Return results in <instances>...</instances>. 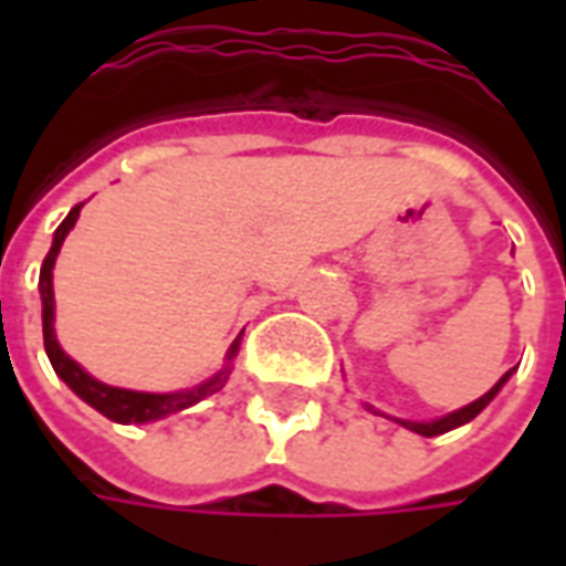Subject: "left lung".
<instances>
[{"label": "left lung", "instance_id": "1", "mask_svg": "<svg viewBox=\"0 0 566 566\" xmlns=\"http://www.w3.org/2000/svg\"><path fill=\"white\" fill-rule=\"evenodd\" d=\"M510 376H512V369L506 373V376H503V379L497 381V385H494V388H491V391L485 394V397H479L475 403L463 406V409L451 412V416L437 418V421H427V424H418V421H397V424L409 427V430H416V433H421V437H439V433H446V430H454V427H461V424H467V421H473V418L479 416V412H482V409H485L491 400H494V394L503 388V381L510 379Z\"/></svg>", "mask_w": 566, "mask_h": 566}]
</instances>
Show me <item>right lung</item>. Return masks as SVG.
I'll return each instance as SVG.
<instances>
[{
	"mask_svg": "<svg viewBox=\"0 0 566 566\" xmlns=\"http://www.w3.org/2000/svg\"><path fill=\"white\" fill-rule=\"evenodd\" d=\"M78 211L81 202L75 209L69 211L66 221L56 227L54 233V245L48 251V258L42 263V275H39V291H42V333H44V352L51 357V367L60 379L66 381L72 391L78 394L84 403H91L96 412H103L105 418H112V421H120V424H145V421H157V418L172 416V412H181L187 406L199 403L202 397H209V394L221 391L223 381L230 376V367H223L218 376H211L209 381H202L197 388H190V391H178V394H139V391H124V388H112V385H103V381H96L93 376H87L84 369L72 360V357L63 355V348L56 345L54 336V260L60 254V245H63V239L66 233L75 227L78 221ZM239 352V339L230 345V355L235 357Z\"/></svg>",
	"mask_w": 566,
	"mask_h": 566,
	"instance_id": "obj_1",
	"label": "right lung"
}]
</instances>
